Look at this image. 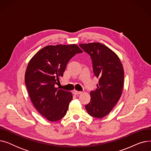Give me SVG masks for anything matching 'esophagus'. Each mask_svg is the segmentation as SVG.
<instances>
[{"instance_id": "obj_1", "label": "esophagus", "mask_w": 151, "mask_h": 151, "mask_svg": "<svg viewBox=\"0 0 151 151\" xmlns=\"http://www.w3.org/2000/svg\"><path fill=\"white\" fill-rule=\"evenodd\" d=\"M82 93V92L81 91H73V94L75 95V96H76V95H78V94H81Z\"/></svg>"}]
</instances>
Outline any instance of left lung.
I'll list each match as a JSON object with an SVG mask.
<instances>
[{
    "label": "left lung",
    "mask_w": 151,
    "mask_h": 151,
    "mask_svg": "<svg viewBox=\"0 0 151 151\" xmlns=\"http://www.w3.org/2000/svg\"><path fill=\"white\" fill-rule=\"evenodd\" d=\"M92 60L95 76L99 79L96 91L90 92L91 101L85 106L88 114L102 118L111 111L122 93L124 71L117 55L100 43L80 44Z\"/></svg>",
    "instance_id": "obj_1"
}]
</instances>
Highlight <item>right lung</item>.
Wrapping results in <instances>:
<instances>
[{"mask_svg":"<svg viewBox=\"0 0 151 151\" xmlns=\"http://www.w3.org/2000/svg\"><path fill=\"white\" fill-rule=\"evenodd\" d=\"M81 52L75 44L49 45L29 62L24 78L30 100L37 111L49 121L61 119L67 111L72 93L55 86L60 83L68 61Z\"/></svg>","mask_w":151,"mask_h":151,"instance_id":"obj_1","label":"right lung"}]
</instances>
